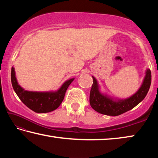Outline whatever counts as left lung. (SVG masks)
I'll list each match as a JSON object with an SVG mask.
<instances>
[{
	"mask_svg": "<svg viewBox=\"0 0 158 158\" xmlns=\"http://www.w3.org/2000/svg\"><path fill=\"white\" fill-rule=\"evenodd\" d=\"M93 82L90 93V105L95 111L107 116H116L133 109L142 101L148 92L151 84V73L146 69L142 84L137 93L126 99H113L102 93L98 81L93 77Z\"/></svg>",
	"mask_w": 158,
	"mask_h": 158,
	"instance_id": "1",
	"label": "left lung"
}]
</instances>
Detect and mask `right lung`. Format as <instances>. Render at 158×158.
<instances>
[{"label": "right lung", "instance_id": "obj_1", "mask_svg": "<svg viewBox=\"0 0 158 158\" xmlns=\"http://www.w3.org/2000/svg\"><path fill=\"white\" fill-rule=\"evenodd\" d=\"M74 79L66 81L56 91H28L18 84L13 67L11 71L12 85L16 94L26 106L36 113H47L56 109L62 103L66 90Z\"/></svg>", "mask_w": 158, "mask_h": 158}]
</instances>
